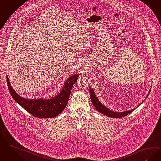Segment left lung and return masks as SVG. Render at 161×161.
<instances>
[{
	"mask_svg": "<svg viewBox=\"0 0 161 161\" xmlns=\"http://www.w3.org/2000/svg\"><path fill=\"white\" fill-rule=\"evenodd\" d=\"M150 90H149L148 94L147 95V97L146 98H147L148 97V95L150 92ZM89 91H90V99H91V101L92 103L93 104V107L95 108V109H97V111H99V113L103 114L105 116H108L109 117H113V118H121L124 116H127L129 114H130L132 111H133L134 110H135L139 105H140L143 101L142 102V103H140V105L135 107V108L133 109H130L128 111H122V112H117V111H113L112 110H110L108 108H107L105 105H103V103H101L99 100L97 99V95H95V93L94 92V90L91 88L90 87L89 89Z\"/></svg>",
	"mask_w": 161,
	"mask_h": 161,
	"instance_id": "8db88e82",
	"label": "left lung"
}]
</instances>
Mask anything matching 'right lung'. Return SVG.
<instances>
[{
    "label": "right lung",
    "mask_w": 161,
    "mask_h": 161,
    "mask_svg": "<svg viewBox=\"0 0 161 161\" xmlns=\"http://www.w3.org/2000/svg\"><path fill=\"white\" fill-rule=\"evenodd\" d=\"M78 77V74L71 75L64 82L60 92L50 99H26L20 97L13 89L8 76L7 81L13 99L27 112L38 118H53L60 114L66 107L73 85L77 81Z\"/></svg>",
    "instance_id": "add662e5"
}]
</instances>
